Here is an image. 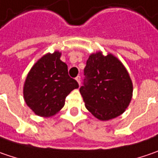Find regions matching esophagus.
Returning a JSON list of instances; mask_svg holds the SVG:
<instances>
[{
  "instance_id": "34e87169",
  "label": "esophagus",
  "mask_w": 158,
  "mask_h": 158,
  "mask_svg": "<svg viewBox=\"0 0 158 158\" xmlns=\"http://www.w3.org/2000/svg\"><path fill=\"white\" fill-rule=\"evenodd\" d=\"M76 80H77V82L79 83V85L80 86V76H78V77L76 78Z\"/></svg>"
}]
</instances>
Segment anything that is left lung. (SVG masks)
<instances>
[{"instance_id":"obj_1","label":"left lung","mask_w":158,"mask_h":158,"mask_svg":"<svg viewBox=\"0 0 158 158\" xmlns=\"http://www.w3.org/2000/svg\"><path fill=\"white\" fill-rule=\"evenodd\" d=\"M84 86L79 88L85 106L96 118L112 119L126 111L133 97V82L122 62L114 55L93 53L84 69Z\"/></svg>"}]
</instances>
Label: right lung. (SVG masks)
<instances>
[{
    "mask_svg": "<svg viewBox=\"0 0 158 158\" xmlns=\"http://www.w3.org/2000/svg\"><path fill=\"white\" fill-rule=\"evenodd\" d=\"M62 53H47L32 65L23 87L27 106L42 118L55 116L64 106L66 96L79 87L68 74V66L61 61Z\"/></svg>",
    "mask_w": 158,
    "mask_h": 158,
    "instance_id": "right-lung-1",
    "label": "right lung"
}]
</instances>
